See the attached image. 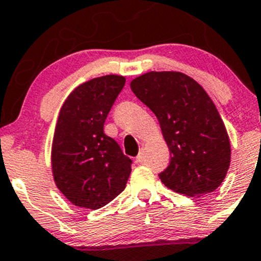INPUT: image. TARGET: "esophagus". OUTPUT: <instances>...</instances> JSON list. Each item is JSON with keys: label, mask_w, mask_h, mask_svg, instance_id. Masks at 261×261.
<instances>
[{"label": "esophagus", "mask_w": 261, "mask_h": 261, "mask_svg": "<svg viewBox=\"0 0 261 261\" xmlns=\"http://www.w3.org/2000/svg\"><path fill=\"white\" fill-rule=\"evenodd\" d=\"M143 161H144V153L141 150V152H139V154L136 157V162L137 163H142Z\"/></svg>", "instance_id": "esophagus-1"}]
</instances>
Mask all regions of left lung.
I'll return each mask as SVG.
<instances>
[{
  "mask_svg": "<svg viewBox=\"0 0 261 261\" xmlns=\"http://www.w3.org/2000/svg\"><path fill=\"white\" fill-rule=\"evenodd\" d=\"M130 89L155 114L170 149V165L160 173L165 186L191 197L216 190L230 167V139L205 89L179 71L146 72Z\"/></svg>",
  "mask_w": 261,
  "mask_h": 261,
  "instance_id": "left-lung-1",
  "label": "left lung"
}]
</instances>
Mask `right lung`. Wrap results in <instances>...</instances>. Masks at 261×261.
<instances>
[{
	"label": "right lung",
	"mask_w": 261,
	"mask_h": 261,
	"mask_svg": "<svg viewBox=\"0 0 261 261\" xmlns=\"http://www.w3.org/2000/svg\"><path fill=\"white\" fill-rule=\"evenodd\" d=\"M125 77L106 75L80 84L59 113L51 146L56 187L75 206L98 210L125 189L129 157L104 134V122Z\"/></svg>",
	"instance_id": "1"
}]
</instances>
